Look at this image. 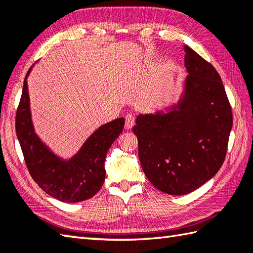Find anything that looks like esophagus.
Masks as SVG:
<instances>
[{
  "mask_svg": "<svg viewBox=\"0 0 253 253\" xmlns=\"http://www.w3.org/2000/svg\"><path fill=\"white\" fill-rule=\"evenodd\" d=\"M135 122H136V116L132 114V113H128L125 117V127L126 129H130L132 128V126L135 125Z\"/></svg>",
  "mask_w": 253,
  "mask_h": 253,
  "instance_id": "34e87169",
  "label": "esophagus"
}]
</instances>
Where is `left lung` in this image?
<instances>
[{
    "instance_id": "8db88e82",
    "label": "left lung",
    "mask_w": 253,
    "mask_h": 253,
    "mask_svg": "<svg viewBox=\"0 0 253 253\" xmlns=\"http://www.w3.org/2000/svg\"><path fill=\"white\" fill-rule=\"evenodd\" d=\"M188 77L179 104L161 114L139 115L133 133L150 182L169 195H187L215 175L226 157L232 106L216 69L185 46Z\"/></svg>"
}]
</instances>
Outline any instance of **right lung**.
<instances>
[{
  "label": "right lung",
  "instance_id": "right-lung-1",
  "mask_svg": "<svg viewBox=\"0 0 253 253\" xmlns=\"http://www.w3.org/2000/svg\"><path fill=\"white\" fill-rule=\"evenodd\" d=\"M31 71L29 68L26 79ZM16 112V133L32 178L42 190L57 200L74 203L98 192L105 179L107 150L123 131L125 120L117 118L96 129L74 158L63 161L47 149L32 126L27 82Z\"/></svg>",
  "mask_w": 253,
  "mask_h": 253
}]
</instances>
